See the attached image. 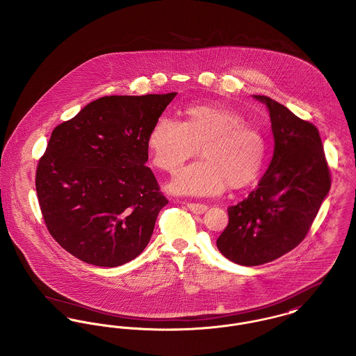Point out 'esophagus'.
<instances>
[{
    "label": "esophagus",
    "instance_id": "obj_1",
    "mask_svg": "<svg viewBox=\"0 0 356 356\" xmlns=\"http://www.w3.org/2000/svg\"><path fill=\"white\" fill-rule=\"evenodd\" d=\"M188 209L193 212V213H197V215H202L207 211V206L206 204H199V203H188Z\"/></svg>",
    "mask_w": 356,
    "mask_h": 356
}]
</instances>
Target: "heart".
I'll use <instances>...</instances> for the list:
<instances>
[{"instance_id":"heart-1","label":"heart","mask_w":356,"mask_h":356,"mask_svg":"<svg viewBox=\"0 0 356 356\" xmlns=\"http://www.w3.org/2000/svg\"><path fill=\"white\" fill-rule=\"evenodd\" d=\"M186 121L161 117L152 127L147 145L156 167L175 173L199 147L203 160L184 168L169 189L186 196H215L227 184L242 188L258 176L265 140L236 110L222 104L191 105Z\"/></svg>"}]
</instances>
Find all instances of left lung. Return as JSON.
<instances>
[{"label": "left lung", "mask_w": 356, "mask_h": 356, "mask_svg": "<svg viewBox=\"0 0 356 356\" xmlns=\"http://www.w3.org/2000/svg\"><path fill=\"white\" fill-rule=\"evenodd\" d=\"M268 107L274 152L250 195L227 209L229 225L216 241L232 262L257 266L293 250L308 234L331 188L318 130L272 98L252 95Z\"/></svg>", "instance_id": "8db88e82"}]
</instances>
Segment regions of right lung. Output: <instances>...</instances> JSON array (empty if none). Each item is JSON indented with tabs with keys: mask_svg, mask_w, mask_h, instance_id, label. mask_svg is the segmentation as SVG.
<instances>
[{
	"mask_svg": "<svg viewBox=\"0 0 356 356\" xmlns=\"http://www.w3.org/2000/svg\"><path fill=\"white\" fill-rule=\"evenodd\" d=\"M176 95L104 97L54 129L36 192L47 229L64 250L115 268L147 248L168 204L145 167L147 138Z\"/></svg>",
	"mask_w": 356,
	"mask_h": 356,
	"instance_id": "obj_1",
	"label": "right lung"
}]
</instances>
